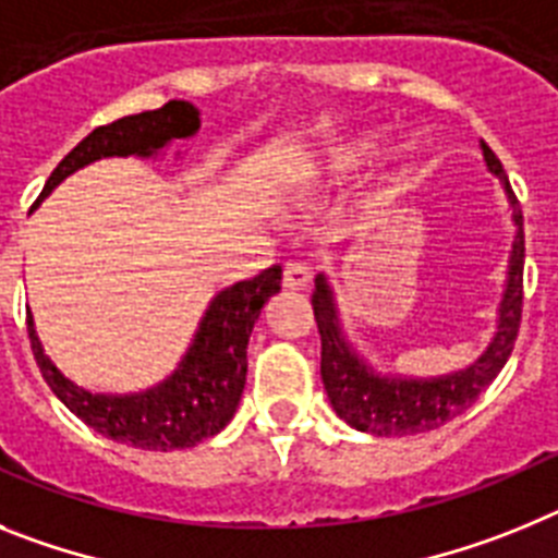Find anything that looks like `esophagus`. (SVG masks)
<instances>
[{
    "label": "esophagus",
    "mask_w": 558,
    "mask_h": 558,
    "mask_svg": "<svg viewBox=\"0 0 558 558\" xmlns=\"http://www.w3.org/2000/svg\"><path fill=\"white\" fill-rule=\"evenodd\" d=\"M308 280H312V269L303 264H286L283 266V286L286 289H292V292H298V289H306Z\"/></svg>",
    "instance_id": "34e87169"
}]
</instances>
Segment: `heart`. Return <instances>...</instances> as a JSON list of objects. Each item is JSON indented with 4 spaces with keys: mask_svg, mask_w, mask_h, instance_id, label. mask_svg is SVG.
Returning <instances> with one entry per match:
<instances>
[{
    "mask_svg": "<svg viewBox=\"0 0 558 558\" xmlns=\"http://www.w3.org/2000/svg\"><path fill=\"white\" fill-rule=\"evenodd\" d=\"M387 132L385 125H365L356 132H348L342 137H333L323 143L312 157L303 165V185H323V187H337L353 182L356 177L367 171L373 159L379 157L385 148ZM415 162H418V148L415 143H401L393 154V162L387 168L385 179L390 187H401L407 179L413 177Z\"/></svg>",
    "mask_w": 558,
    "mask_h": 558,
    "instance_id": "heart-1",
    "label": "heart"
}]
</instances>
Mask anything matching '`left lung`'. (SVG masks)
<instances>
[{
	"instance_id": "8db88e82",
	"label": "left lung",
	"mask_w": 558,
	"mask_h": 558,
	"mask_svg": "<svg viewBox=\"0 0 558 558\" xmlns=\"http://www.w3.org/2000/svg\"><path fill=\"white\" fill-rule=\"evenodd\" d=\"M483 162L488 173L500 179L513 221V241L508 252V269L502 280L497 328L488 345L474 362L460 371L440 376H407V373L379 371L360 348L348 339L345 323L337 306V292L326 272L314 278L312 306L319 331V376L333 413L360 433L401 438L438 429L454 415L477 401V396L497 379V373L513 351V339L522 317V264H525V235H522V210L513 196L500 159L481 140Z\"/></svg>"
}]
</instances>
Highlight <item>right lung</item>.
<instances>
[{"label": "right lung", "instance_id": "1", "mask_svg": "<svg viewBox=\"0 0 558 558\" xmlns=\"http://www.w3.org/2000/svg\"><path fill=\"white\" fill-rule=\"evenodd\" d=\"M202 111L187 100H171L162 109L140 111L100 125L58 162L36 205H41L64 179L86 165L109 157H165L177 140L196 137ZM179 157V151H177ZM283 269L269 266L258 278L239 280L213 294L193 331L191 345L168 376L134 393H95L86 390L45 353L27 312L33 356L58 401L104 438L148 452H173L196 447L219 435L239 410L246 385V345L266 300L280 292Z\"/></svg>", "mask_w": 558, "mask_h": 558}]
</instances>
